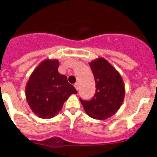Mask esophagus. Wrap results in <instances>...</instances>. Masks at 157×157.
I'll return each instance as SVG.
<instances>
[{"label": "esophagus", "instance_id": "34e87169", "mask_svg": "<svg viewBox=\"0 0 157 157\" xmlns=\"http://www.w3.org/2000/svg\"><path fill=\"white\" fill-rule=\"evenodd\" d=\"M74 86H75L76 90H79V83H76L75 84H74Z\"/></svg>", "mask_w": 157, "mask_h": 157}]
</instances>
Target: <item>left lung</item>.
I'll return each mask as SVG.
<instances>
[{"label": "left lung", "mask_w": 157, "mask_h": 157, "mask_svg": "<svg viewBox=\"0 0 157 157\" xmlns=\"http://www.w3.org/2000/svg\"><path fill=\"white\" fill-rule=\"evenodd\" d=\"M96 82V93L90 101L80 99L85 112L90 117L105 120L115 115L124 99L125 89L121 75L104 58L90 63Z\"/></svg>", "instance_id": "obj_1"}]
</instances>
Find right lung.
Masks as SVG:
<instances>
[{"label": "right lung", "instance_id": "add662e5", "mask_svg": "<svg viewBox=\"0 0 157 157\" xmlns=\"http://www.w3.org/2000/svg\"><path fill=\"white\" fill-rule=\"evenodd\" d=\"M58 60H44L33 71L26 83V101L33 113L41 118H53L69 96L77 93L67 77L58 72Z\"/></svg>", "mask_w": 157, "mask_h": 157}]
</instances>
